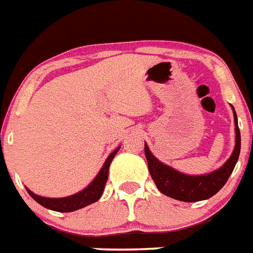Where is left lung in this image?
<instances>
[{"label": "left lung", "instance_id": "left-lung-1", "mask_svg": "<svg viewBox=\"0 0 253 253\" xmlns=\"http://www.w3.org/2000/svg\"><path fill=\"white\" fill-rule=\"evenodd\" d=\"M234 117H235L236 132L235 150L232 152L231 158L224 163L222 168L205 176H188L184 173L177 172L170 167L159 162L158 159L151 154L148 146L144 144L148 170L154 182L163 194L174 200L184 201V202H197V201L208 200L223 188L235 168L240 154V130L238 127V117H236L235 110H234Z\"/></svg>", "mask_w": 253, "mask_h": 253}]
</instances>
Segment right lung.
Listing matches in <instances>:
<instances>
[{
    "instance_id": "1",
    "label": "right lung",
    "mask_w": 253,
    "mask_h": 253,
    "mask_svg": "<svg viewBox=\"0 0 253 253\" xmlns=\"http://www.w3.org/2000/svg\"><path fill=\"white\" fill-rule=\"evenodd\" d=\"M118 151L119 148H117L114 152H111L110 156L107 158V160L103 164L102 169L99 170L97 177L93 180V182L87 188H85L83 192L77 193V194H73L71 197H65V198H45V197H39L37 194H34L33 192H30L29 189H27V192H29V194L33 197L34 200L37 201L38 204H41L42 206H44V208L49 209V210H55V211L60 212H69L85 208L87 205L98 201L99 197L102 196V192L107 181V174H109V167H110L111 160L114 159V156L117 155Z\"/></svg>"
}]
</instances>
